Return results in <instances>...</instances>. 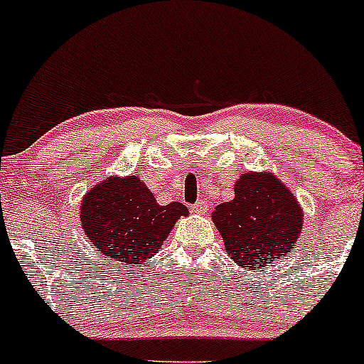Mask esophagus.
Returning a JSON list of instances; mask_svg holds the SVG:
<instances>
[{
	"instance_id": "1",
	"label": "esophagus",
	"mask_w": 364,
	"mask_h": 364,
	"mask_svg": "<svg viewBox=\"0 0 364 364\" xmlns=\"http://www.w3.org/2000/svg\"><path fill=\"white\" fill-rule=\"evenodd\" d=\"M207 208H208V203H207V200H198V202H196L195 205L191 207V210L196 212V214H205V212H207Z\"/></svg>"
}]
</instances>
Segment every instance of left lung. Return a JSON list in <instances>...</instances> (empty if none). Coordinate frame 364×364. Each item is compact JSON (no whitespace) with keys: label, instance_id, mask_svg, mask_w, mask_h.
<instances>
[{"label":"left lung","instance_id":"obj_1","mask_svg":"<svg viewBox=\"0 0 364 364\" xmlns=\"http://www.w3.org/2000/svg\"><path fill=\"white\" fill-rule=\"evenodd\" d=\"M303 207L274 173L241 174L235 198L212 212L225 253L245 270H260L282 260L303 229Z\"/></svg>","mask_w":364,"mask_h":364}]
</instances>
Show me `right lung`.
<instances>
[{
	"label": "right lung",
	"mask_w": 364,
	"mask_h": 364,
	"mask_svg": "<svg viewBox=\"0 0 364 364\" xmlns=\"http://www.w3.org/2000/svg\"><path fill=\"white\" fill-rule=\"evenodd\" d=\"M80 224L90 246L104 258L141 265L162 243L188 208L179 202L159 205L140 176H112L94 185L80 203Z\"/></svg>",
	"instance_id": "obj_1"
}]
</instances>
